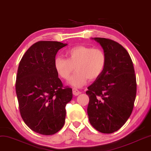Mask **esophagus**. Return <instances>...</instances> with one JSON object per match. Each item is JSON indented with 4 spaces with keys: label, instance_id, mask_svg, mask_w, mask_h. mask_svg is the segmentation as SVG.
I'll return each instance as SVG.
<instances>
[{
    "label": "esophagus",
    "instance_id": "obj_1",
    "mask_svg": "<svg viewBox=\"0 0 151 151\" xmlns=\"http://www.w3.org/2000/svg\"><path fill=\"white\" fill-rule=\"evenodd\" d=\"M72 93H73V95H75V96H77V95H79L80 93H81V92L79 91V90H77V88H72Z\"/></svg>",
    "mask_w": 151,
    "mask_h": 151
}]
</instances>
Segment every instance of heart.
Returning a JSON list of instances; mask_svg holds the SVG:
<instances>
[{
  "label": "heart",
  "mask_w": 151,
  "mask_h": 151,
  "mask_svg": "<svg viewBox=\"0 0 151 151\" xmlns=\"http://www.w3.org/2000/svg\"><path fill=\"white\" fill-rule=\"evenodd\" d=\"M65 56L67 58L60 56L55 58L54 69L59 77L68 80L75 68L77 72L68 81L75 88L83 86L88 79H98L104 72L107 61L106 53L102 49L84 45L74 46L67 49Z\"/></svg>",
  "instance_id": "1"
}]
</instances>
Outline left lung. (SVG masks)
I'll return each instance as SVG.
<instances>
[{"label": "left lung", "instance_id": "8db88e82", "mask_svg": "<svg viewBox=\"0 0 151 151\" xmlns=\"http://www.w3.org/2000/svg\"><path fill=\"white\" fill-rule=\"evenodd\" d=\"M106 53L102 74L90 86L87 108L90 123L95 129L111 134L123 126L130 116L137 93L132 61L123 46L111 40L93 38Z\"/></svg>", "mask_w": 151, "mask_h": 151}]
</instances>
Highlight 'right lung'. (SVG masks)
<instances>
[{"instance_id":"1","label":"right lung","mask_w":151,"mask_h":151,"mask_svg":"<svg viewBox=\"0 0 151 151\" xmlns=\"http://www.w3.org/2000/svg\"><path fill=\"white\" fill-rule=\"evenodd\" d=\"M60 42L40 41L23 56L17 71L16 93L21 116L32 130L44 135L58 132L65 120L72 90L63 87L53 65Z\"/></svg>"}]
</instances>
